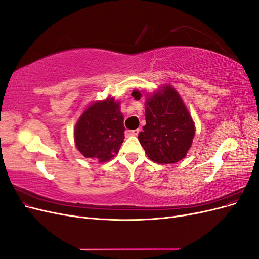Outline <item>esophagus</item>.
Wrapping results in <instances>:
<instances>
[{
    "label": "esophagus",
    "instance_id": "esophagus-1",
    "mask_svg": "<svg viewBox=\"0 0 259 259\" xmlns=\"http://www.w3.org/2000/svg\"><path fill=\"white\" fill-rule=\"evenodd\" d=\"M139 132H140L139 128H137V130H127V131H126V134H127L128 136H137Z\"/></svg>",
    "mask_w": 259,
    "mask_h": 259
}]
</instances>
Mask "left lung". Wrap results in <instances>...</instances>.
<instances>
[{
    "instance_id": "8db88e82",
    "label": "left lung",
    "mask_w": 259,
    "mask_h": 259,
    "mask_svg": "<svg viewBox=\"0 0 259 259\" xmlns=\"http://www.w3.org/2000/svg\"><path fill=\"white\" fill-rule=\"evenodd\" d=\"M132 95L140 99L142 93L134 90ZM146 125L138 139L148 158L155 163L171 164L184 159L194 137L192 117L178 92L164 85L152 95H147Z\"/></svg>"
}]
</instances>
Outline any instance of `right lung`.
I'll return each instance as SVG.
<instances>
[{
    "label": "right lung",
    "mask_w": 259,
    "mask_h": 259,
    "mask_svg": "<svg viewBox=\"0 0 259 259\" xmlns=\"http://www.w3.org/2000/svg\"><path fill=\"white\" fill-rule=\"evenodd\" d=\"M120 101L113 97L95 101L82 113L74 127L75 146L85 158L103 163L119 152L124 139Z\"/></svg>",
    "instance_id": "right-lung-1"
}]
</instances>
